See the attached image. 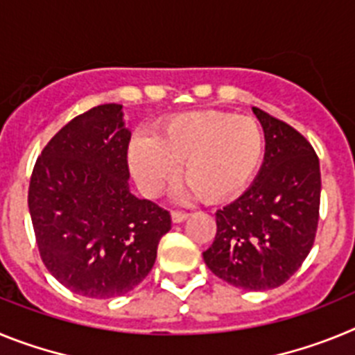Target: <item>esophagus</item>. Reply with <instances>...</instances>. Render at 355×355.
Returning <instances> with one entry per match:
<instances>
[{
	"mask_svg": "<svg viewBox=\"0 0 355 355\" xmlns=\"http://www.w3.org/2000/svg\"><path fill=\"white\" fill-rule=\"evenodd\" d=\"M188 218V213L184 211H172V222L174 224H180V222H184Z\"/></svg>",
	"mask_w": 355,
	"mask_h": 355,
	"instance_id": "1",
	"label": "esophagus"
}]
</instances>
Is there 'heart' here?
<instances>
[{
    "instance_id": "1",
    "label": "heart",
    "mask_w": 355,
    "mask_h": 355,
    "mask_svg": "<svg viewBox=\"0 0 355 355\" xmlns=\"http://www.w3.org/2000/svg\"><path fill=\"white\" fill-rule=\"evenodd\" d=\"M265 137L258 121L206 110L175 115L156 128L153 139L135 137L130 165L147 196H158L183 178L192 196L209 202L234 197L250 183L261 162Z\"/></svg>"
}]
</instances>
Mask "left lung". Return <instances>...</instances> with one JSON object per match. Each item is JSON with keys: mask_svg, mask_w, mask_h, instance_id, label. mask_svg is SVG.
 Wrapping results in <instances>:
<instances>
[{"mask_svg": "<svg viewBox=\"0 0 355 355\" xmlns=\"http://www.w3.org/2000/svg\"><path fill=\"white\" fill-rule=\"evenodd\" d=\"M265 131V159L254 183L218 209L202 252L209 270L247 291L281 286L299 270L318 227L320 162L297 130L252 108Z\"/></svg>", "mask_w": 355, "mask_h": 355, "instance_id": "obj_1", "label": "left lung"}]
</instances>
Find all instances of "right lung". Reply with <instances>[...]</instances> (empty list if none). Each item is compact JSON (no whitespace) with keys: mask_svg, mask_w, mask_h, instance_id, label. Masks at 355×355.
Here are the masks:
<instances>
[{"mask_svg":"<svg viewBox=\"0 0 355 355\" xmlns=\"http://www.w3.org/2000/svg\"><path fill=\"white\" fill-rule=\"evenodd\" d=\"M122 105L67 122L31 172L28 208L44 265L72 293L114 299L139 286L156 261L171 215L130 192Z\"/></svg>","mask_w":355,"mask_h":355,"instance_id":"obj_1","label":"right lung"}]
</instances>
